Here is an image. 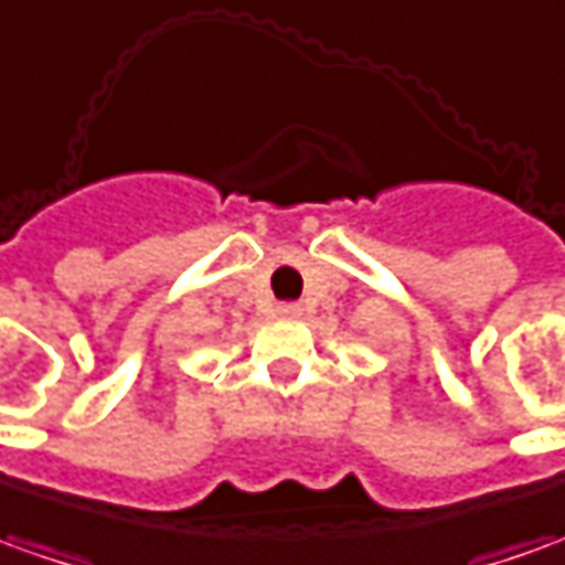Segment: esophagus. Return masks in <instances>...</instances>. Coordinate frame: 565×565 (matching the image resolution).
<instances>
[{
    "label": "esophagus",
    "instance_id": "34e87169",
    "mask_svg": "<svg viewBox=\"0 0 565 565\" xmlns=\"http://www.w3.org/2000/svg\"><path fill=\"white\" fill-rule=\"evenodd\" d=\"M278 315H281V318H299L302 309H299L297 302H281V306H278Z\"/></svg>",
    "mask_w": 565,
    "mask_h": 565
}]
</instances>
